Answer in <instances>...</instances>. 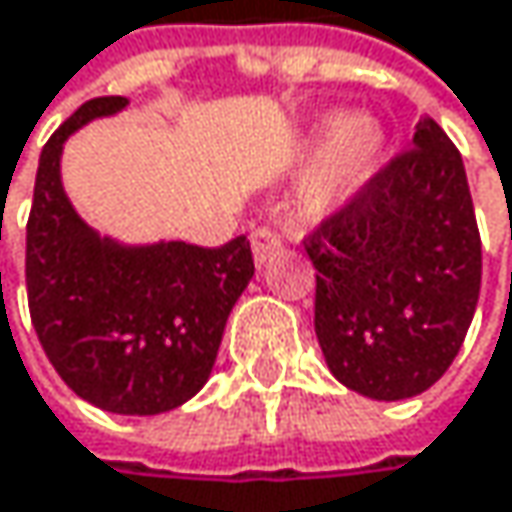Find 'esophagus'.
<instances>
[{
    "instance_id": "34e87169",
    "label": "esophagus",
    "mask_w": 512,
    "mask_h": 512,
    "mask_svg": "<svg viewBox=\"0 0 512 512\" xmlns=\"http://www.w3.org/2000/svg\"><path fill=\"white\" fill-rule=\"evenodd\" d=\"M281 249H284V237L278 234V228L260 225L255 234H252V252H255L257 266H263L266 260L281 255Z\"/></svg>"
}]
</instances>
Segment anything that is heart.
Masks as SVG:
<instances>
[{"label": "heart", "mask_w": 512, "mask_h": 512, "mask_svg": "<svg viewBox=\"0 0 512 512\" xmlns=\"http://www.w3.org/2000/svg\"><path fill=\"white\" fill-rule=\"evenodd\" d=\"M385 145V130L370 115H323L305 142V156L314 165V177L305 192V213L329 216L356 198L379 171Z\"/></svg>", "instance_id": "b5f03b06"}]
</instances>
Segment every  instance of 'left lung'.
<instances>
[{"label":"left lung","instance_id":"left-lung-1","mask_svg":"<svg viewBox=\"0 0 512 512\" xmlns=\"http://www.w3.org/2000/svg\"><path fill=\"white\" fill-rule=\"evenodd\" d=\"M305 252L314 332L341 385L406 400L445 376L480 296V234L460 151L433 118L305 237Z\"/></svg>","mask_w":512,"mask_h":512}]
</instances>
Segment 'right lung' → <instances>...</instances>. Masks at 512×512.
Wrapping results in <instances>:
<instances>
[{"label": "right lung", "mask_w": 512, "mask_h": 512, "mask_svg": "<svg viewBox=\"0 0 512 512\" xmlns=\"http://www.w3.org/2000/svg\"><path fill=\"white\" fill-rule=\"evenodd\" d=\"M127 103L88 100L47 142L26 228V287L38 341L82 400L115 415H159L210 379L255 260L246 237L219 249L180 240L127 246L73 210L61 183L64 142Z\"/></svg>", "instance_id": "right-lung-1"}]
</instances>
